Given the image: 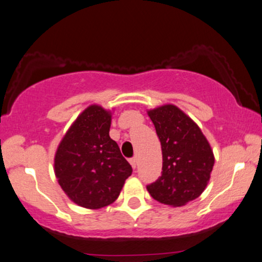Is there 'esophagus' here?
I'll list each match as a JSON object with an SVG mask.
<instances>
[{"instance_id":"obj_1","label":"esophagus","mask_w":262,"mask_h":262,"mask_svg":"<svg viewBox=\"0 0 262 262\" xmlns=\"http://www.w3.org/2000/svg\"><path fill=\"white\" fill-rule=\"evenodd\" d=\"M129 163H130V165H132V167L133 168H136V166H138V158L136 157H134V158H130L129 159Z\"/></svg>"}]
</instances>
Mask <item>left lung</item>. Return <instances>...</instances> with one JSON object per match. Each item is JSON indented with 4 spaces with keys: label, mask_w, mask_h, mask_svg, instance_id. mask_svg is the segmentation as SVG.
I'll return each instance as SVG.
<instances>
[{
    "label": "left lung",
    "mask_w": 262,
    "mask_h": 262,
    "mask_svg": "<svg viewBox=\"0 0 262 262\" xmlns=\"http://www.w3.org/2000/svg\"><path fill=\"white\" fill-rule=\"evenodd\" d=\"M163 150V172L147 185L154 200L180 206L196 200L208 185L215 158L200 127L173 104L149 110Z\"/></svg>",
    "instance_id": "8db88e82"
}]
</instances>
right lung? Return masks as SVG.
Instances as JSON below:
<instances>
[{
	"label": "right lung",
	"instance_id": "right-lung-1",
	"mask_svg": "<svg viewBox=\"0 0 262 262\" xmlns=\"http://www.w3.org/2000/svg\"><path fill=\"white\" fill-rule=\"evenodd\" d=\"M112 115L90 105L66 133L54 158L59 185L71 201L83 208L99 209L115 202L126 179L129 163L110 139Z\"/></svg>",
	"mask_w": 262,
	"mask_h": 262
}]
</instances>
